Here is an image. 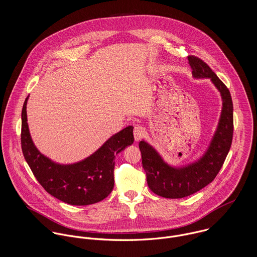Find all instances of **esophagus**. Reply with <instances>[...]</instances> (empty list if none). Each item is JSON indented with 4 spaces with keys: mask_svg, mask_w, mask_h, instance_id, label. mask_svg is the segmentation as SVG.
<instances>
[{
    "mask_svg": "<svg viewBox=\"0 0 257 257\" xmlns=\"http://www.w3.org/2000/svg\"><path fill=\"white\" fill-rule=\"evenodd\" d=\"M145 135V131L143 128V126L141 125H136L135 130H134V136H135V141L139 142Z\"/></svg>",
    "mask_w": 257,
    "mask_h": 257,
    "instance_id": "esophagus-1",
    "label": "esophagus"
}]
</instances>
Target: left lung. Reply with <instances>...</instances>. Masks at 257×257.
<instances>
[{
    "mask_svg": "<svg viewBox=\"0 0 257 257\" xmlns=\"http://www.w3.org/2000/svg\"><path fill=\"white\" fill-rule=\"evenodd\" d=\"M188 63L192 69L193 78L211 80L220 92L222 107L209 147L194 162L181 166L171 165L154 147L145 140L141 141L140 149L143 167L147 173V185L154 194L168 199L190 196L211 183L219 173L232 142L233 106L228 89L200 58L189 56Z\"/></svg>",
    "mask_w": 257,
    "mask_h": 257,
    "instance_id": "1",
    "label": "left lung"
}]
</instances>
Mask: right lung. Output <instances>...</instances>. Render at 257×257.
<instances>
[{
	"mask_svg": "<svg viewBox=\"0 0 257 257\" xmlns=\"http://www.w3.org/2000/svg\"><path fill=\"white\" fill-rule=\"evenodd\" d=\"M27 97L22 110V149L37 181L56 199L74 206H87L107 198L113 188L115 155L134 144V126L111 136L88 157L61 164L42 154L35 146L27 115Z\"/></svg>",
	"mask_w": 257,
	"mask_h": 257,
	"instance_id": "obj_1",
	"label": "right lung"
}]
</instances>
